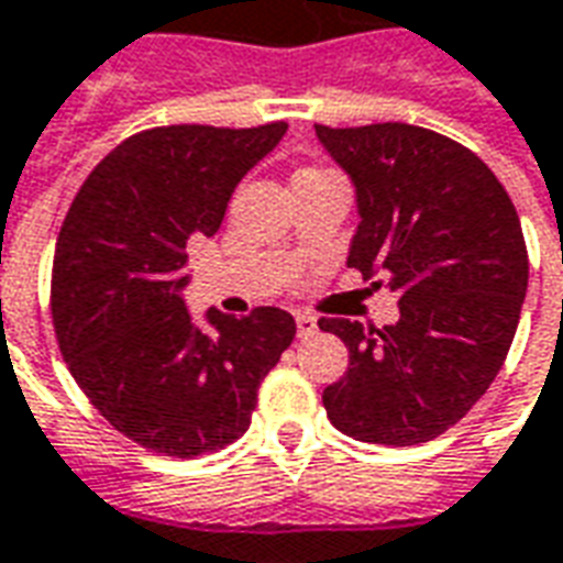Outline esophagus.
I'll list each match as a JSON object with an SVG mask.
<instances>
[{
	"mask_svg": "<svg viewBox=\"0 0 563 563\" xmlns=\"http://www.w3.org/2000/svg\"><path fill=\"white\" fill-rule=\"evenodd\" d=\"M295 325H298V335L301 338L313 335V332L320 329V325H317V317H310V313H305V310H301V313H295Z\"/></svg>",
	"mask_w": 563,
	"mask_h": 563,
	"instance_id": "34e87169",
	"label": "esophagus"
}]
</instances>
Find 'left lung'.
<instances>
[{
	"mask_svg": "<svg viewBox=\"0 0 563 563\" xmlns=\"http://www.w3.org/2000/svg\"><path fill=\"white\" fill-rule=\"evenodd\" d=\"M317 140L356 191L347 265L399 295L384 329L320 320L350 350L347 375L322 390L325 415L356 442H430L485 396L512 347L528 292L521 222L485 161L442 133L317 124Z\"/></svg>",
	"mask_w": 563,
	"mask_h": 563,
	"instance_id": "left-lung-1",
	"label": "left lung"
}]
</instances>
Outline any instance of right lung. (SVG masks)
Here are the masks:
<instances>
[{"label": "right lung", "instance_id": "1", "mask_svg": "<svg viewBox=\"0 0 563 563\" xmlns=\"http://www.w3.org/2000/svg\"><path fill=\"white\" fill-rule=\"evenodd\" d=\"M289 131L152 128L112 148L63 219L51 313L69 372L118 432L200 457L250 430L258 384L295 338L292 313L216 308L200 325L183 289L188 238H213L246 173Z\"/></svg>", "mask_w": 563, "mask_h": 563}]
</instances>
